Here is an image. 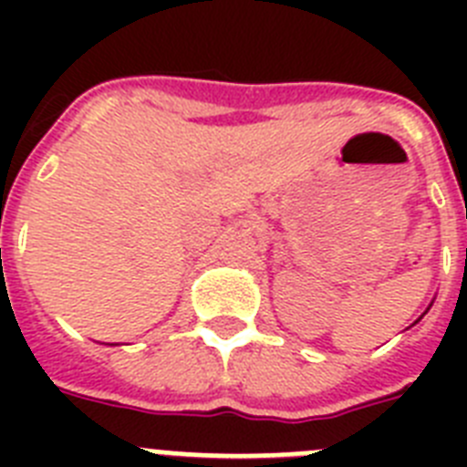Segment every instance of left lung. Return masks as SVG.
<instances>
[{
    "label": "left lung",
    "mask_w": 467,
    "mask_h": 467,
    "mask_svg": "<svg viewBox=\"0 0 467 467\" xmlns=\"http://www.w3.org/2000/svg\"><path fill=\"white\" fill-rule=\"evenodd\" d=\"M431 306H432V304H431Z\"/></svg>",
    "instance_id": "left-lung-1"
}]
</instances>
